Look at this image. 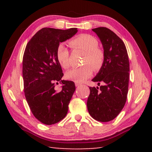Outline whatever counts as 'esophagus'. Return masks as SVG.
I'll list each match as a JSON object with an SVG mask.
<instances>
[{"label": "esophagus", "instance_id": "1", "mask_svg": "<svg viewBox=\"0 0 152 152\" xmlns=\"http://www.w3.org/2000/svg\"><path fill=\"white\" fill-rule=\"evenodd\" d=\"M75 85H76V86H79L81 85V84L78 83V82H75Z\"/></svg>", "mask_w": 152, "mask_h": 152}]
</instances>
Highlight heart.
Returning <instances> with one entry per match:
<instances>
[{"mask_svg":"<svg viewBox=\"0 0 152 152\" xmlns=\"http://www.w3.org/2000/svg\"><path fill=\"white\" fill-rule=\"evenodd\" d=\"M69 44L75 50L85 52L86 56L83 60L84 66L67 72V79L75 82H82L92 75V67L94 71L101 68L104 63V53L99 48V42L93 36L88 34L80 35L71 39ZM56 56L62 68L67 69L70 67V52L64 43H60L58 46Z\"/></svg>","mask_w":152,"mask_h":152,"instance_id":"obj_1","label":"heart"}]
</instances>
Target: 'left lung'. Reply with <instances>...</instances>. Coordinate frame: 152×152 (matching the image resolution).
I'll return each mask as SVG.
<instances>
[{
    "mask_svg": "<svg viewBox=\"0 0 152 152\" xmlns=\"http://www.w3.org/2000/svg\"><path fill=\"white\" fill-rule=\"evenodd\" d=\"M101 40L104 63L92 80L103 86L90 87L87 100L89 114L95 120L108 122L114 119L124 107L128 93L129 61L123 41L107 27L92 29Z\"/></svg>",
    "mask_w": 152,
    "mask_h": 152,
    "instance_id": "1",
    "label": "left lung"
}]
</instances>
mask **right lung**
<instances>
[{"instance_id":"add662e5","label":"right lung","mask_w":152,"mask_h":152,"mask_svg":"<svg viewBox=\"0 0 152 152\" xmlns=\"http://www.w3.org/2000/svg\"><path fill=\"white\" fill-rule=\"evenodd\" d=\"M78 32L77 28L61 30L43 28L27 44L23 58V78L27 102L36 119L45 125L62 120L76 90L72 81L64 80L56 51L60 43L70 39ZM63 84L56 92L55 83Z\"/></svg>"}]
</instances>
